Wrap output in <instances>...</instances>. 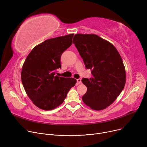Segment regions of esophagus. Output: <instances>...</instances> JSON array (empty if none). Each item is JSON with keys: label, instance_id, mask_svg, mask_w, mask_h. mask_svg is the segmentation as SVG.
I'll return each instance as SVG.
<instances>
[{"label": "esophagus", "instance_id": "1", "mask_svg": "<svg viewBox=\"0 0 147 147\" xmlns=\"http://www.w3.org/2000/svg\"><path fill=\"white\" fill-rule=\"evenodd\" d=\"M82 83V80L80 79H77V84H80Z\"/></svg>", "mask_w": 147, "mask_h": 147}]
</instances>
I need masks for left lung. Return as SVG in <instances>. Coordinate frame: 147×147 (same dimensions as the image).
Wrapping results in <instances>:
<instances>
[{"label": "left lung", "mask_w": 147, "mask_h": 147, "mask_svg": "<svg viewBox=\"0 0 147 147\" xmlns=\"http://www.w3.org/2000/svg\"><path fill=\"white\" fill-rule=\"evenodd\" d=\"M75 45L92 77L82 82L87 87L83 102L94 110L110 105L126 83V71L121 57L113 45L94 34H76Z\"/></svg>", "instance_id": "obj_1"}]
</instances>
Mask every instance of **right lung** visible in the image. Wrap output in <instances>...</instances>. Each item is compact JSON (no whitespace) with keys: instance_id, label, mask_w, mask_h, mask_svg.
Masks as SVG:
<instances>
[{"instance_id":"1","label":"right lung","mask_w":147,"mask_h":147,"mask_svg":"<svg viewBox=\"0 0 147 147\" xmlns=\"http://www.w3.org/2000/svg\"><path fill=\"white\" fill-rule=\"evenodd\" d=\"M74 34L48 39L28 54L21 71V81L33 103L44 110L55 109L64 101L76 83L74 78L55 75L61 57L72 44Z\"/></svg>"}]
</instances>
